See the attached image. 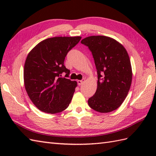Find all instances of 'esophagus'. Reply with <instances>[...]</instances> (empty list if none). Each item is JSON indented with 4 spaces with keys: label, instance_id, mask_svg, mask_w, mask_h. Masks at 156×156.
<instances>
[{
    "label": "esophagus",
    "instance_id": "esophagus-1",
    "mask_svg": "<svg viewBox=\"0 0 156 156\" xmlns=\"http://www.w3.org/2000/svg\"><path fill=\"white\" fill-rule=\"evenodd\" d=\"M84 81H85L84 79H83V80H78V85H82V84L84 83Z\"/></svg>",
    "mask_w": 156,
    "mask_h": 156
}]
</instances>
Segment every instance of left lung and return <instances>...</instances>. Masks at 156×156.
<instances>
[{
	"instance_id": "1",
	"label": "left lung",
	"mask_w": 156,
	"mask_h": 156,
	"mask_svg": "<svg viewBox=\"0 0 156 156\" xmlns=\"http://www.w3.org/2000/svg\"><path fill=\"white\" fill-rule=\"evenodd\" d=\"M81 43L92 52L98 74L97 91L88 99V105L99 112L113 111L131 87L133 74L128 53L120 43L107 36H90Z\"/></svg>"
}]
</instances>
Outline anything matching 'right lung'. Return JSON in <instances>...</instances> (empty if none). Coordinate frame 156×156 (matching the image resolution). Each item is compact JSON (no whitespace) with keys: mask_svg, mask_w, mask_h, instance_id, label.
<instances>
[{"mask_svg":"<svg viewBox=\"0 0 156 156\" xmlns=\"http://www.w3.org/2000/svg\"><path fill=\"white\" fill-rule=\"evenodd\" d=\"M80 36L46 39L29 53L24 65L23 77L27 93L39 110L55 114L68 108L77 82L68 77L64 66L68 52L80 41Z\"/></svg>","mask_w":156,"mask_h":156,"instance_id":"obj_1","label":"right lung"}]
</instances>
